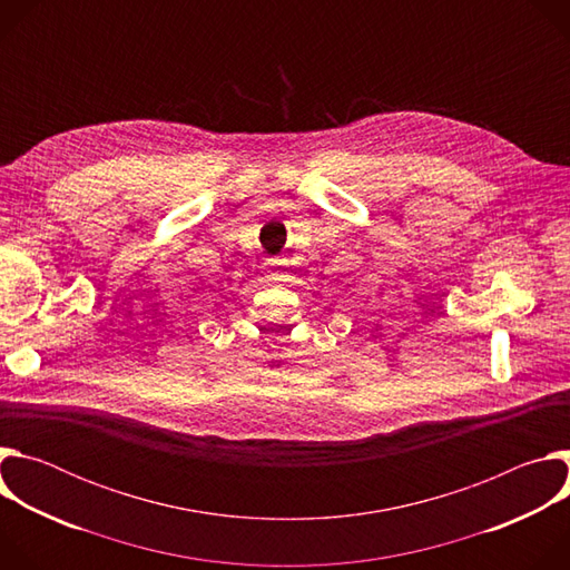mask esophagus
<instances>
[{
	"instance_id": "obj_1",
	"label": "esophagus",
	"mask_w": 570,
	"mask_h": 570,
	"mask_svg": "<svg viewBox=\"0 0 570 570\" xmlns=\"http://www.w3.org/2000/svg\"><path fill=\"white\" fill-rule=\"evenodd\" d=\"M291 275H293V268H291V262L286 259H273L266 268V277L273 282H288Z\"/></svg>"
}]
</instances>
